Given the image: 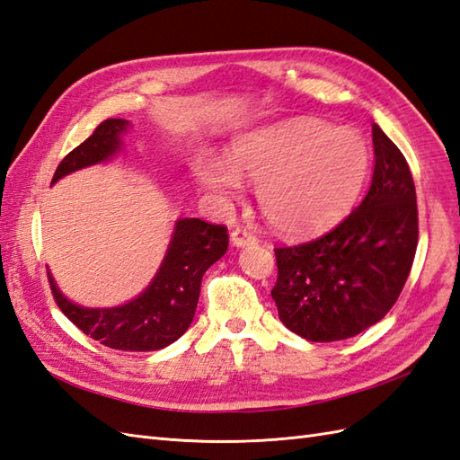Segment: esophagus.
I'll return each instance as SVG.
<instances>
[{"mask_svg":"<svg viewBox=\"0 0 460 460\" xmlns=\"http://www.w3.org/2000/svg\"><path fill=\"white\" fill-rule=\"evenodd\" d=\"M231 243H233V246H237V249H244V246L256 244L258 239L254 237V234H251L249 231L234 229V231L231 233Z\"/></svg>","mask_w":460,"mask_h":460,"instance_id":"34e87169","label":"esophagus"}]
</instances>
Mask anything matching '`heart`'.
Returning a JSON list of instances; mask_svg holds the SVG:
<instances>
[{
    "label": "heart",
    "instance_id": "1",
    "mask_svg": "<svg viewBox=\"0 0 460 460\" xmlns=\"http://www.w3.org/2000/svg\"><path fill=\"white\" fill-rule=\"evenodd\" d=\"M198 184L219 202L256 186L258 204L272 226L305 234L331 227L358 202L369 172V147L359 132L314 118H289L233 139L229 157H199Z\"/></svg>",
    "mask_w": 460,
    "mask_h": 460
}]
</instances>
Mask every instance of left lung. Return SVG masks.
Returning a JSON list of instances; mask_svg holds the SVG:
<instances>
[{"instance_id": "left-lung-1", "label": "left lung", "mask_w": 460, "mask_h": 460, "mask_svg": "<svg viewBox=\"0 0 460 460\" xmlns=\"http://www.w3.org/2000/svg\"><path fill=\"white\" fill-rule=\"evenodd\" d=\"M373 151L361 204L323 237L276 249L279 321L311 342L346 340L379 323L414 262L418 206L408 163L376 124Z\"/></svg>"}]
</instances>
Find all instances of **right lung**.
I'll list each match as a JSON object with an SVG mask.
<instances>
[{
	"label": "right lung",
	"instance_id": "obj_1",
	"mask_svg": "<svg viewBox=\"0 0 460 460\" xmlns=\"http://www.w3.org/2000/svg\"><path fill=\"white\" fill-rule=\"evenodd\" d=\"M132 128L124 118H109L84 144L58 164L52 184L75 171L114 159L122 153ZM229 234L223 226L198 217L174 221L171 241L147 288L116 307H84L67 299L50 278L54 299L79 331L102 346L124 351H155L176 342L194 321L199 286L206 270L227 252Z\"/></svg>",
	"mask_w": 460,
	"mask_h": 460
}]
</instances>
